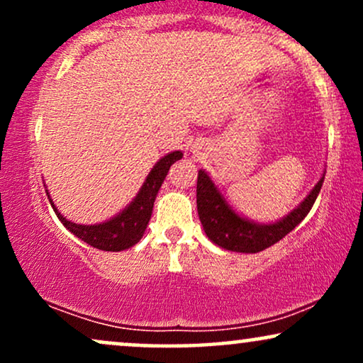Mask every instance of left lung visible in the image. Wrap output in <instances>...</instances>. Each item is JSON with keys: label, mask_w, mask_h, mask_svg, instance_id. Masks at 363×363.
I'll return each instance as SVG.
<instances>
[{"label": "left lung", "mask_w": 363, "mask_h": 363, "mask_svg": "<svg viewBox=\"0 0 363 363\" xmlns=\"http://www.w3.org/2000/svg\"><path fill=\"white\" fill-rule=\"evenodd\" d=\"M323 182L324 176L312 187L301 205L278 222L257 223L237 213L234 208L228 205L211 177L201 169L198 172V184H196V205H198L203 230L211 242L227 251L247 254L264 251L269 245L281 240L306 218L318 198Z\"/></svg>", "instance_id": "left-lung-1"}]
</instances>
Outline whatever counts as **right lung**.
I'll return each mask as SVG.
<instances>
[{"mask_svg":"<svg viewBox=\"0 0 363 363\" xmlns=\"http://www.w3.org/2000/svg\"><path fill=\"white\" fill-rule=\"evenodd\" d=\"M182 152H170L165 157H162L160 160L153 165V169L150 170V174L145 179L143 186L136 194V198L133 199L129 205L124 208L121 213H118L107 222L95 223V225H80L66 220L57 208L54 206L51 196L48 193L49 201L54 213L57 215V218L61 220V223L72 232L73 235H77L78 239H82L83 242H86L91 247H97L101 251H124V249L133 247L136 242H140V239L143 237L145 230H147V225L150 222V216L153 211V203H155L157 193L160 189L162 182H164L165 176H167L170 165L174 162L181 160Z\"/></svg>","mask_w":363,"mask_h":363,"instance_id":"1","label":"right lung"}]
</instances>
